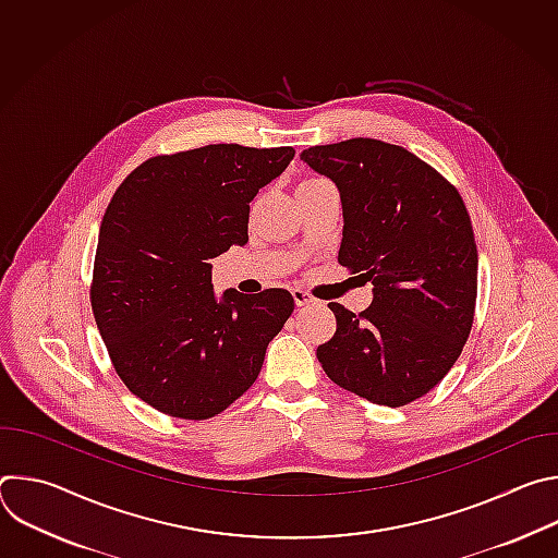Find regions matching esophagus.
<instances>
[{
    "mask_svg": "<svg viewBox=\"0 0 558 558\" xmlns=\"http://www.w3.org/2000/svg\"><path fill=\"white\" fill-rule=\"evenodd\" d=\"M291 293H293V300H295V304H298V306H306V304H315V298H313V295H311V293H308V291H304V289H300V287H298V289H293V291H291Z\"/></svg>",
    "mask_w": 558,
    "mask_h": 558,
    "instance_id": "obj_1",
    "label": "esophagus"
}]
</instances>
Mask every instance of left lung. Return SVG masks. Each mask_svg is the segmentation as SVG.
<instances>
[{
  "label": "left lung",
  "instance_id": "obj_1",
  "mask_svg": "<svg viewBox=\"0 0 558 558\" xmlns=\"http://www.w3.org/2000/svg\"><path fill=\"white\" fill-rule=\"evenodd\" d=\"M342 203L338 263L373 284L360 315L338 302L325 373L379 407H404L457 362L476 302V245L459 192L400 145L349 138L300 154Z\"/></svg>",
  "mask_w": 558,
  "mask_h": 558
}]
</instances>
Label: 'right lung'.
Listing matches in <instances>:
<instances>
[{
    "mask_svg": "<svg viewBox=\"0 0 558 558\" xmlns=\"http://www.w3.org/2000/svg\"><path fill=\"white\" fill-rule=\"evenodd\" d=\"M293 147L205 145L138 166L110 201L93 311L123 384L151 409L207 420L258 377L293 313L287 289L216 295L211 260L247 245L250 203Z\"/></svg>",
    "mask_w": 558,
    "mask_h": 558,
    "instance_id": "right-lung-1",
    "label": "right lung"
}]
</instances>
